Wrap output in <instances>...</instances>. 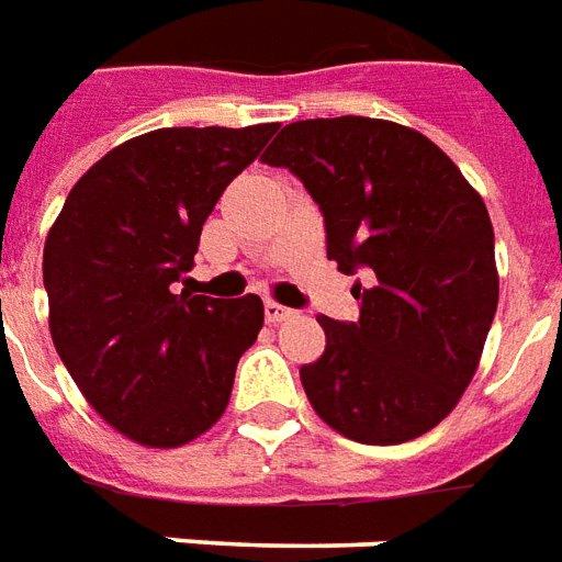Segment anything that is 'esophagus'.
<instances>
[{
	"instance_id": "esophagus-1",
	"label": "esophagus",
	"mask_w": 562,
	"mask_h": 562,
	"mask_svg": "<svg viewBox=\"0 0 562 562\" xmlns=\"http://www.w3.org/2000/svg\"><path fill=\"white\" fill-rule=\"evenodd\" d=\"M294 310H289V306H280V303L268 301L265 303V322L268 324H282L289 322V318H294Z\"/></svg>"
}]
</instances>
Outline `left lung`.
<instances>
[{"label": "left lung", "instance_id": "obj_1", "mask_svg": "<svg viewBox=\"0 0 562 562\" xmlns=\"http://www.w3.org/2000/svg\"><path fill=\"white\" fill-rule=\"evenodd\" d=\"M261 164L301 178L327 259L369 280L351 289L357 322L318 318L324 355L301 366L315 414L381 447L435 429L471 384L497 310L480 193L423 133L363 115L285 124Z\"/></svg>", "mask_w": 562, "mask_h": 562}]
</instances>
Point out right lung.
Returning a JSON list of instances; mask_svg holds the SVG:
<instances>
[{
  "label": "right lung",
  "mask_w": 562,
  "mask_h": 562,
  "mask_svg": "<svg viewBox=\"0 0 562 562\" xmlns=\"http://www.w3.org/2000/svg\"><path fill=\"white\" fill-rule=\"evenodd\" d=\"M277 124L164 127L127 139L65 199L44 244L49 334L112 429L181 447L228 405L240 355L265 322L259 294H176L199 235Z\"/></svg>",
  "instance_id": "1"
}]
</instances>
